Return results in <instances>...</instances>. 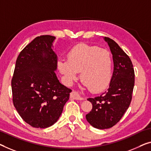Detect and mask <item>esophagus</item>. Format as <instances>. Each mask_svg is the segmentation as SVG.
<instances>
[{"label": "esophagus", "instance_id": "1", "mask_svg": "<svg viewBox=\"0 0 151 151\" xmlns=\"http://www.w3.org/2000/svg\"><path fill=\"white\" fill-rule=\"evenodd\" d=\"M70 98L73 99H75V100H84V98L81 96V95L78 92H76L75 91H72V93H70Z\"/></svg>", "mask_w": 151, "mask_h": 151}]
</instances>
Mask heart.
<instances>
[{"label":"heart","mask_w":151,"mask_h":151,"mask_svg":"<svg viewBox=\"0 0 151 151\" xmlns=\"http://www.w3.org/2000/svg\"><path fill=\"white\" fill-rule=\"evenodd\" d=\"M58 68L67 84L81 80L92 92H99L109 85L112 75V58L109 51L98 47L79 44L68 53V60L58 62Z\"/></svg>","instance_id":"heart-1"}]
</instances>
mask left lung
I'll return each instance as SVG.
<instances>
[{"instance_id": "left-lung-1", "label": "left lung", "mask_w": 151, "mask_h": 151, "mask_svg": "<svg viewBox=\"0 0 151 151\" xmlns=\"http://www.w3.org/2000/svg\"><path fill=\"white\" fill-rule=\"evenodd\" d=\"M104 39L112 54L114 70L109 89L102 95L88 98L92 109L86 119L93 127L109 129L116 125L129 106L134 86L133 64L129 56L116 42L109 37Z\"/></svg>"}]
</instances>
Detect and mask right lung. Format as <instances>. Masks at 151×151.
<instances>
[{
  "label": "right lung",
  "mask_w": 151,
  "mask_h": 151,
  "mask_svg": "<svg viewBox=\"0 0 151 151\" xmlns=\"http://www.w3.org/2000/svg\"><path fill=\"white\" fill-rule=\"evenodd\" d=\"M55 37H36L19 53L11 80L13 102L22 119L37 128L57 122L72 91L55 75Z\"/></svg>",
  "instance_id": "obj_1"
}]
</instances>
